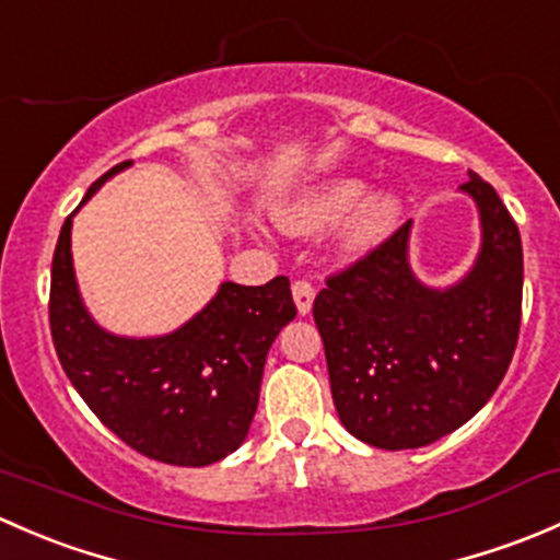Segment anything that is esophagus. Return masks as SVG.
I'll list each match as a JSON object with an SVG mask.
<instances>
[{
    "label": "esophagus",
    "instance_id": "1",
    "mask_svg": "<svg viewBox=\"0 0 560 560\" xmlns=\"http://www.w3.org/2000/svg\"><path fill=\"white\" fill-rule=\"evenodd\" d=\"M292 298H295L298 312H301V314L312 312V303H314L312 281H306V279H295V281H292Z\"/></svg>",
    "mask_w": 560,
    "mask_h": 560
}]
</instances>
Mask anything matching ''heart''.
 Returning a JSON list of instances; mask_svg holds the SVG:
<instances>
[{
	"mask_svg": "<svg viewBox=\"0 0 560 560\" xmlns=\"http://www.w3.org/2000/svg\"><path fill=\"white\" fill-rule=\"evenodd\" d=\"M360 197H363V180L352 178V175H336V178H325L308 186L290 202H284L276 211V219L287 233L312 235L347 217ZM398 213L400 202L393 191H374L365 197L343 224L341 238H338L341 252L347 257H358V254L374 248L395 228Z\"/></svg>",
	"mask_w": 560,
	"mask_h": 560,
	"instance_id": "1",
	"label": "heart"
}]
</instances>
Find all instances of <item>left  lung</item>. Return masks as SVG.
Returning <instances> with one entry per match:
<instances>
[{"instance_id":"8db88e82","label":"left lung","mask_w":560,"mask_h":560,"mask_svg":"<svg viewBox=\"0 0 560 560\" xmlns=\"http://www.w3.org/2000/svg\"><path fill=\"white\" fill-rule=\"evenodd\" d=\"M482 248L460 284L431 290L409 268V228L327 276L314 298L332 404L380 450H417L471 420L504 380L523 314V244L488 180L468 173Z\"/></svg>"}]
</instances>
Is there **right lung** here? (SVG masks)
Masks as SVG:
<instances>
[{
    "mask_svg": "<svg viewBox=\"0 0 560 560\" xmlns=\"http://www.w3.org/2000/svg\"><path fill=\"white\" fill-rule=\"evenodd\" d=\"M129 162L92 184L83 202ZM81 202V206H83ZM72 213L50 265V336L67 380L124 444L171 466H208L244 444L265 358L295 319L290 279L224 281L184 327L160 338L110 336L83 308L70 254Z\"/></svg>",
    "mask_w": 560,
    "mask_h": 560,
    "instance_id": "obj_1",
    "label": "right lung"
}]
</instances>
